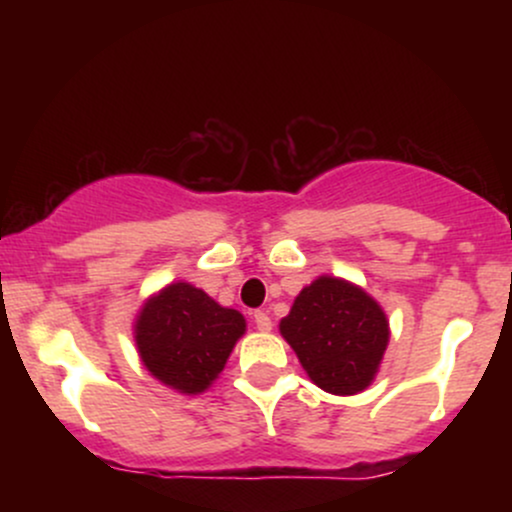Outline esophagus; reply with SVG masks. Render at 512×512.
<instances>
[{"label": "esophagus", "mask_w": 512, "mask_h": 512, "mask_svg": "<svg viewBox=\"0 0 512 512\" xmlns=\"http://www.w3.org/2000/svg\"><path fill=\"white\" fill-rule=\"evenodd\" d=\"M252 320H255L257 330L260 332L272 330V317H269V313H264V310H255V313H252Z\"/></svg>", "instance_id": "obj_1"}]
</instances>
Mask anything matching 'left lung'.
<instances>
[{
  "label": "left lung",
  "mask_w": 512,
  "mask_h": 512,
  "mask_svg": "<svg viewBox=\"0 0 512 512\" xmlns=\"http://www.w3.org/2000/svg\"><path fill=\"white\" fill-rule=\"evenodd\" d=\"M281 337L296 351L308 378L330 395H358L373 383L390 342V320L370 293L322 274L303 286Z\"/></svg>",
  "instance_id": "1"
}]
</instances>
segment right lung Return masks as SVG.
I'll return each instance as SVG.
<instances>
[{
  "instance_id": "add662e5",
  "label": "right lung",
  "mask_w": 512,
  "mask_h": 512,
  "mask_svg": "<svg viewBox=\"0 0 512 512\" xmlns=\"http://www.w3.org/2000/svg\"><path fill=\"white\" fill-rule=\"evenodd\" d=\"M248 330L245 317L202 289L173 281L146 298L134 317V344L144 368L180 395H202L226 368Z\"/></svg>"
}]
</instances>
